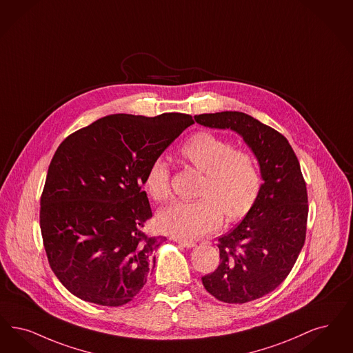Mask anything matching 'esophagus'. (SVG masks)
<instances>
[{"label":"esophagus","instance_id":"obj_1","mask_svg":"<svg viewBox=\"0 0 353 353\" xmlns=\"http://www.w3.org/2000/svg\"><path fill=\"white\" fill-rule=\"evenodd\" d=\"M176 241H177L180 245L186 247V248H193V247H196V241H193V240L176 239Z\"/></svg>","mask_w":353,"mask_h":353}]
</instances>
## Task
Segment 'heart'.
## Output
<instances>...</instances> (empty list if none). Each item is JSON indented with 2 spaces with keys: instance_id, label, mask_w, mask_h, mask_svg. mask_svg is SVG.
<instances>
[{
  "instance_id": "obj_1",
  "label": "heart",
  "mask_w": 353,
  "mask_h": 353,
  "mask_svg": "<svg viewBox=\"0 0 353 353\" xmlns=\"http://www.w3.org/2000/svg\"><path fill=\"white\" fill-rule=\"evenodd\" d=\"M183 161L205 173L199 199L176 201L157 214L160 230L181 238H198L227 221L239 219L250 212L259 197L263 177L254 155L234 150V144L208 131L183 141L179 150ZM170 168L163 157L155 159L144 176L147 193L157 202L170 197Z\"/></svg>"
}]
</instances>
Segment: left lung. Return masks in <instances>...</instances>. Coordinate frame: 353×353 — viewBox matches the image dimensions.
Wrapping results in <instances>:
<instances>
[{"label":"left lung","instance_id":"obj_1","mask_svg":"<svg viewBox=\"0 0 353 353\" xmlns=\"http://www.w3.org/2000/svg\"><path fill=\"white\" fill-rule=\"evenodd\" d=\"M196 122L236 131L252 150L264 183L254 206L218 239L221 263L202 277L205 289L226 303H245L273 292L296 264L307 225V190L288 139L240 112L199 114Z\"/></svg>","mask_w":353,"mask_h":353}]
</instances>
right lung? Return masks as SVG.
<instances>
[{"label":"right lung","mask_w":353,"mask_h":353,"mask_svg":"<svg viewBox=\"0 0 353 353\" xmlns=\"http://www.w3.org/2000/svg\"><path fill=\"white\" fill-rule=\"evenodd\" d=\"M193 123L189 114H113L57 147L39 219L50 267L73 296L117 307L141 292L165 239L143 231L152 216L144 176Z\"/></svg>","instance_id":"obj_1"}]
</instances>
